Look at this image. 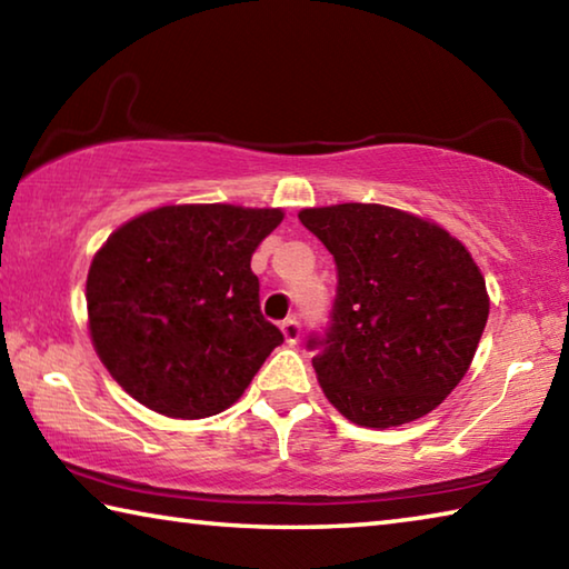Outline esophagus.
Returning <instances> with one entry per match:
<instances>
[{"label":"esophagus","instance_id":"obj_1","mask_svg":"<svg viewBox=\"0 0 569 569\" xmlns=\"http://www.w3.org/2000/svg\"><path fill=\"white\" fill-rule=\"evenodd\" d=\"M281 331L286 336V343H296L298 336H301V321H298V319H286L281 323Z\"/></svg>","mask_w":569,"mask_h":569}]
</instances>
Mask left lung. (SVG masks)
Wrapping results in <instances>:
<instances>
[{
  "label": "left lung",
  "mask_w": 569,
  "mask_h": 569,
  "mask_svg": "<svg viewBox=\"0 0 569 569\" xmlns=\"http://www.w3.org/2000/svg\"><path fill=\"white\" fill-rule=\"evenodd\" d=\"M339 271L331 326L311 336L321 389L346 419L389 429L437 409L487 326L475 258L445 228L379 203L303 208Z\"/></svg>",
  "instance_id": "8db88e82"
}]
</instances>
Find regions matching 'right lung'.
<instances>
[{
	"mask_svg": "<svg viewBox=\"0 0 569 569\" xmlns=\"http://www.w3.org/2000/svg\"><path fill=\"white\" fill-rule=\"evenodd\" d=\"M281 220V208L162 206L104 240L88 273V326L132 399L172 419H203L243 397L283 343L250 271Z\"/></svg>",
	"mask_w": 569,
	"mask_h": 569,
	"instance_id": "1",
	"label": "right lung"
}]
</instances>
